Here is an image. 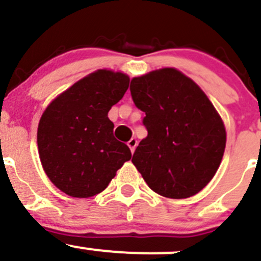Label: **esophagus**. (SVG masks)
Wrapping results in <instances>:
<instances>
[{
    "label": "esophagus",
    "mask_w": 261,
    "mask_h": 261,
    "mask_svg": "<svg viewBox=\"0 0 261 261\" xmlns=\"http://www.w3.org/2000/svg\"><path fill=\"white\" fill-rule=\"evenodd\" d=\"M127 145H128V147H130L131 152H134L135 151L136 146H138V140H136V139H131V140L127 143Z\"/></svg>",
    "instance_id": "obj_1"
}]
</instances>
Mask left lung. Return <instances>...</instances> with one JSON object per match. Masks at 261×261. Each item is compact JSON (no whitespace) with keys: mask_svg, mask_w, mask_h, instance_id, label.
<instances>
[{"mask_svg":"<svg viewBox=\"0 0 261 261\" xmlns=\"http://www.w3.org/2000/svg\"><path fill=\"white\" fill-rule=\"evenodd\" d=\"M130 91L147 130L134 152L136 169L160 196L197 194L216 174L226 146L225 125L208 97L174 68L133 78Z\"/></svg>","mask_w":261,"mask_h":261,"instance_id":"8db88e82","label":"left lung"}]
</instances>
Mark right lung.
Masks as SVG:
<instances>
[{
    "instance_id": "right-lung-1",
    "label": "right lung",
    "mask_w": 261,
    "mask_h": 261,
    "mask_svg": "<svg viewBox=\"0 0 261 261\" xmlns=\"http://www.w3.org/2000/svg\"><path fill=\"white\" fill-rule=\"evenodd\" d=\"M128 83L123 73L98 69L59 94L41 116V165L51 183L68 196L88 198L101 193L131 159L128 146L115 139L109 118Z\"/></svg>"
}]
</instances>
